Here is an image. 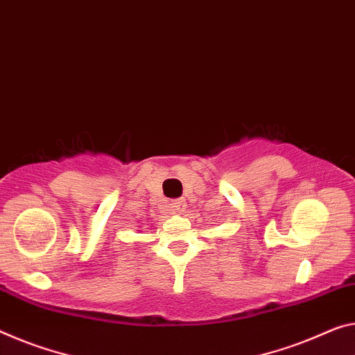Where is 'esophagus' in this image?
I'll return each instance as SVG.
<instances>
[{"mask_svg": "<svg viewBox=\"0 0 355 355\" xmlns=\"http://www.w3.org/2000/svg\"><path fill=\"white\" fill-rule=\"evenodd\" d=\"M171 208L174 212H179V214H182L185 211V201L184 200H174L171 203Z\"/></svg>", "mask_w": 355, "mask_h": 355, "instance_id": "obj_1", "label": "esophagus"}]
</instances>
